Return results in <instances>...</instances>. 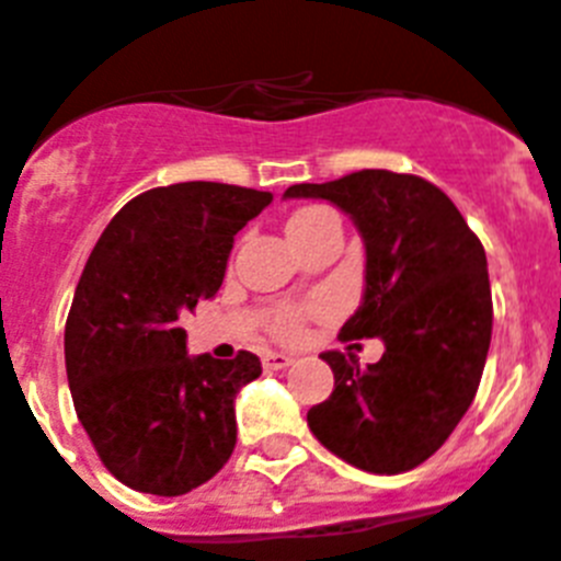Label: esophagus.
<instances>
[{
    "label": "esophagus",
    "mask_w": 561,
    "mask_h": 561,
    "mask_svg": "<svg viewBox=\"0 0 561 561\" xmlns=\"http://www.w3.org/2000/svg\"><path fill=\"white\" fill-rule=\"evenodd\" d=\"M264 368L266 370H284V368H289L291 365V356L289 354H280V351H266L264 354Z\"/></svg>",
    "instance_id": "esophagus-1"
}]
</instances>
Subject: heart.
<instances>
[{
	"label": "heart",
	"mask_w": 561,
	"mask_h": 561,
	"mask_svg": "<svg viewBox=\"0 0 561 561\" xmlns=\"http://www.w3.org/2000/svg\"><path fill=\"white\" fill-rule=\"evenodd\" d=\"M323 213H329V210H325V207H304V210H297L295 216H291L289 225H286V230H291V227H300V225H309V221H314L317 216H323ZM297 325H300V311L284 309L280 314L275 317L272 331H275L277 336H291L297 331Z\"/></svg>",
	"instance_id": "heart-1"
}]
</instances>
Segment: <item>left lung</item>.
Here are the masks:
<instances>
[{
    "instance_id": "1",
    "label": "left lung",
    "mask_w": 561,
    "mask_h": 561,
    "mask_svg": "<svg viewBox=\"0 0 561 561\" xmlns=\"http://www.w3.org/2000/svg\"><path fill=\"white\" fill-rule=\"evenodd\" d=\"M284 199H325L365 244V295L342 336H379L385 354L359 368L325 351L334 393L309 410L314 438L374 474L435 455L472 404L492 342V286L480 238L433 182L368 168L291 185Z\"/></svg>"
}]
</instances>
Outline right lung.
<instances>
[{
  "label": "right lung",
  "mask_w": 561,
  "mask_h": 561,
  "mask_svg": "<svg viewBox=\"0 0 561 561\" xmlns=\"http://www.w3.org/2000/svg\"><path fill=\"white\" fill-rule=\"evenodd\" d=\"M272 193L221 182L153 187L98 238L64 331L78 421L128 489L180 497L236 449V393L261 376L236 359L187 354L185 311L216 297L236 232Z\"/></svg>",
  "instance_id": "obj_1"
}]
</instances>
